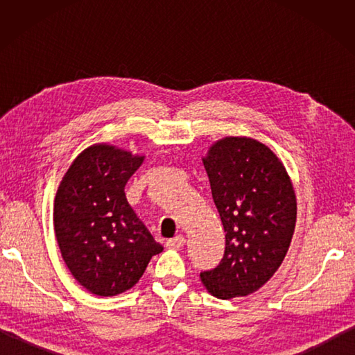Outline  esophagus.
<instances>
[{
	"label": "esophagus",
	"mask_w": 355,
	"mask_h": 355,
	"mask_svg": "<svg viewBox=\"0 0 355 355\" xmlns=\"http://www.w3.org/2000/svg\"><path fill=\"white\" fill-rule=\"evenodd\" d=\"M184 244H186V238L183 235H178L175 238L168 239V243H166V247L173 248V250H178V248H182Z\"/></svg>",
	"instance_id": "1"
}]
</instances>
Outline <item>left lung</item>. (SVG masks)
Masks as SVG:
<instances>
[{
    "label": "left lung",
    "instance_id": "obj_1",
    "mask_svg": "<svg viewBox=\"0 0 355 355\" xmlns=\"http://www.w3.org/2000/svg\"><path fill=\"white\" fill-rule=\"evenodd\" d=\"M225 232V250L215 268L201 271L212 296H247L281 266L296 225V195L284 164L247 137H225L202 158Z\"/></svg>",
    "mask_w": 355,
    "mask_h": 355
}]
</instances>
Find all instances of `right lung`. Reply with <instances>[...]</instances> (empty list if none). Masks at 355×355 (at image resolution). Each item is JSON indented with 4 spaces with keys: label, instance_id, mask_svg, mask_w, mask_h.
<instances>
[{
    "label": "right lung",
    "instance_id": "add662e5",
    "mask_svg": "<svg viewBox=\"0 0 355 355\" xmlns=\"http://www.w3.org/2000/svg\"><path fill=\"white\" fill-rule=\"evenodd\" d=\"M143 157L108 145L85 149L59 186L55 233L74 279L97 296L130 290L163 247L125 197Z\"/></svg>",
    "mask_w": 355,
    "mask_h": 355
}]
</instances>
